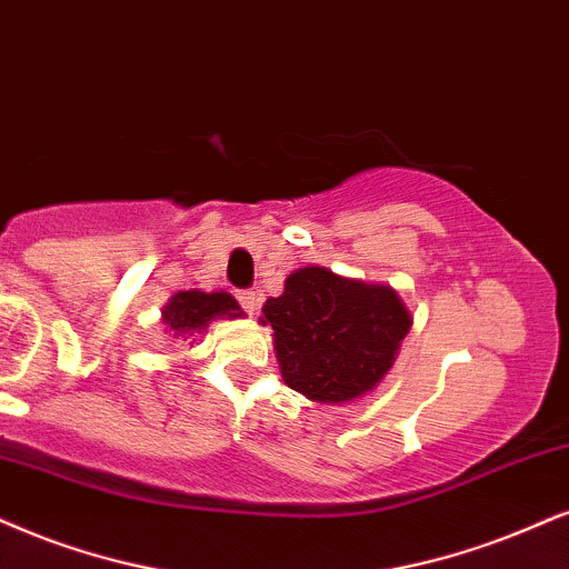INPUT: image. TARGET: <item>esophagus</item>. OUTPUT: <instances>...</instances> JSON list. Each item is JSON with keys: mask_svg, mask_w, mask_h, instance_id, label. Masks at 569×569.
I'll return each instance as SVG.
<instances>
[{"mask_svg": "<svg viewBox=\"0 0 569 569\" xmlns=\"http://www.w3.org/2000/svg\"><path fill=\"white\" fill-rule=\"evenodd\" d=\"M237 300H240V306L244 308V311H248V313H256V308H258V298H256V292H250V290H240V292H237Z\"/></svg>", "mask_w": 569, "mask_h": 569, "instance_id": "obj_1", "label": "esophagus"}]
</instances>
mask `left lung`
<instances>
[{
  "label": "left lung",
  "mask_w": 569,
  "mask_h": 569,
  "mask_svg": "<svg viewBox=\"0 0 569 569\" xmlns=\"http://www.w3.org/2000/svg\"><path fill=\"white\" fill-rule=\"evenodd\" d=\"M263 317L284 382L319 403H346L375 388L411 329L396 290L321 266L290 273L282 296L266 300Z\"/></svg>",
  "instance_id": "8db88e82"
}]
</instances>
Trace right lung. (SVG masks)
<instances>
[{"mask_svg": "<svg viewBox=\"0 0 569 569\" xmlns=\"http://www.w3.org/2000/svg\"><path fill=\"white\" fill-rule=\"evenodd\" d=\"M216 317H242V308L229 292H200L187 290L177 292L163 311V325H168L173 335H189L194 329H206L210 319Z\"/></svg>", "mask_w": 569, "mask_h": 569, "instance_id": "1", "label": "right lung"}]
</instances>
